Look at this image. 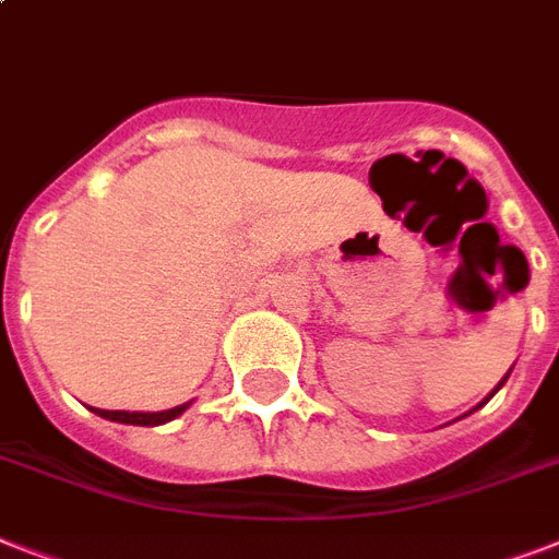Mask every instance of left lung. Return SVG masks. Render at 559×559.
<instances>
[{
    "mask_svg": "<svg viewBox=\"0 0 559 559\" xmlns=\"http://www.w3.org/2000/svg\"><path fill=\"white\" fill-rule=\"evenodd\" d=\"M504 380H508V377H504ZM504 380H502V382H499V385H496V389H493V391H499V389H502V385H504ZM490 397H493V394H490ZM473 412H476V408H473Z\"/></svg>",
    "mask_w": 559,
    "mask_h": 559,
    "instance_id": "8db88e82",
    "label": "left lung"
}]
</instances>
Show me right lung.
I'll list each match as a JSON object with an SVG mask.
<instances>
[{
  "label": "right lung",
  "instance_id": "add662e5",
  "mask_svg": "<svg viewBox=\"0 0 559 559\" xmlns=\"http://www.w3.org/2000/svg\"><path fill=\"white\" fill-rule=\"evenodd\" d=\"M191 403H182L177 408H165V412H107V408H92L95 415L107 417V420H116V424H130V426H159L168 424L174 417H179Z\"/></svg>",
  "mask_w": 559,
  "mask_h": 559
}]
</instances>
